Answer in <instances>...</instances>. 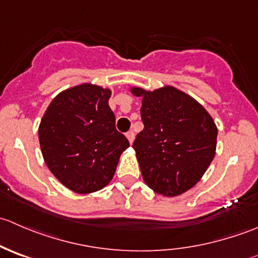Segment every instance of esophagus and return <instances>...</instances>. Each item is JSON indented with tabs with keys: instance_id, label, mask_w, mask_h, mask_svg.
I'll list each match as a JSON object with an SVG mask.
<instances>
[{
	"instance_id": "1",
	"label": "esophagus",
	"mask_w": 258,
	"mask_h": 258,
	"mask_svg": "<svg viewBox=\"0 0 258 258\" xmlns=\"http://www.w3.org/2000/svg\"><path fill=\"white\" fill-rule=\"evenodd\" d=\"M126 137H127V140H128V142L130 144H134V140H135V134L132 131H128L126 134Z\"/></svg>"
}]
</instances>
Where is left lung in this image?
I'll list each match as a JSON object with an SVG mask.
<instances>
[{
	"mask_svg": "<svg viewBox=\"0 0 258 258\" xmlns=\"http://www.w3.org/2000/svg\"><path fill=\"white\" fill-rule=\"evenodd\" d=\"M130 91L142 98L145 128L137 135L134 150L145 183L166 197L184 194L202 178L215 157V121L201 103L173 86Z\"/></svg>",
	"mask_w": 258,
	"mask_h": 258,
	"instance_id": "1",
	"label": "left lung"
}]
</instances>
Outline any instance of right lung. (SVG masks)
<instances>
[{"label":"right lung","instance_id":"add662e5","mask_svg":"<svg viewBox=\"0 0 258 258\" xmlns=\"http://www.w3.org/2000/svg\"><path fill=\"white\" fill-rule=\"evenodd\" d=\"M112 91L81 83L59 92L38 126L48 170L76 194H92L112 179L128 141L114 126L108 106Z\"/></svg>","mask_w":258,"mask_h":258}]
</instances>
